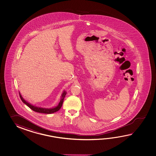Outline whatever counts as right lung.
Wrapping results in <instances>:
<instances>
[{"label":"right lung","mask_w":156,"mask_h":156,"mask_svg":"<svg viewBox=\"0 0 156 156\" xmlns=\"http://www.w3.org/2000/svg\"><path fill=\"white\" fill-rule=\"evenodd\" d=\"M66 91H64L63 93H62V94L61 99V101H60V103L58 104V106H57L56 107H55L54 108H51V109H46V108H40V107H37V106H33V105H31L30 103L27 102L25 100H24V99H23V98L20 95V96L21 100L26 105L28 106L31 109L33 110V111L37 112V113H44V114H52V113L56 112L58 111L61 109V106L62 105V104H63V99H64L65 97L66 96Z\"/></svg>","instance_id":"1"}]
</instances>
